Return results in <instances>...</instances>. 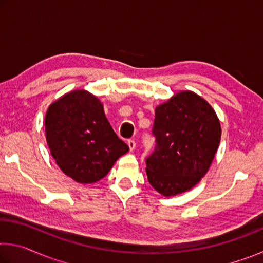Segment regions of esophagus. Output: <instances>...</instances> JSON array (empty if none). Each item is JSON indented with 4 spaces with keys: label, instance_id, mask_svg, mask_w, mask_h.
<instances>
[{
    "label": "esophagus",
    "instance_id": "esophagus-1",
    "mask_svg": "<svg viewBox=\"0 0 263 263\" xmlns=\"http://www.w3.org/2000/svg\"><path fill=\"white\" fill-rule=\"evenodd\" d=\"M127 145H128V147H130V149L133 151V149L136 148V140L135 139H128L127 140Z\"/></svg>",
    "mask_w": 263,
    "mask_h": 263
}]
</instances>
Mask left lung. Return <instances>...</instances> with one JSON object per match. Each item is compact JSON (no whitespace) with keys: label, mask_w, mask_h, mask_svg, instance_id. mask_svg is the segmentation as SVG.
<instances>
[{"label":"left lung","mask_w":263,"mask_h":263,"mask_svg":"<svg viewBox=\"0 0 263 263\" xmlns=\"http://www.w3.org/2000/svg\"><path fill=\"white\" fill-rule=\"evenodd\" d=\"M153 152L146 158L149 184L163 196L184 193L206 174L220 141L215 110L202 97L181 91L155 109Z\"/></svg>","instance_id":"left-lung-1"}]
</instances>
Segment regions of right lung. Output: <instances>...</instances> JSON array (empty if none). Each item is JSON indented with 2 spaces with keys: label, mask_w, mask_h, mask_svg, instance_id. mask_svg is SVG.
<instances>
[{
  "label": "right lung",
  "mask_w": 263,
  "mask_h": 263,
  "mask_svg": "<svg viewBox=\"0 0 263 263\" xmlns=\"http://www.w3.org/2000/svg\"><path fill=\"white\" fill-rule=\"evenodd\" d=\"M45 132L57 164L79 183L103 179L128 151L111 127L101 102L84 90L68 92L50 105Z\"/></svg>",
  "instance_id": "add662e5"
}]
</instances>
